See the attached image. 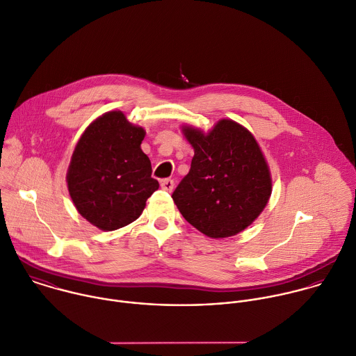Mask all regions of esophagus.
I'll return each instance as SVG.
<instances>
[{"label": "esophagus", "instance_id": "1", "mask_svg": "<svg viewBox=\"0 0 356 356\" xmlns=\"http://www.w3.org/2000/svg\"><path fill=\"white\" fill-rule=\"evenodd\" d=\"M161 187H162V190L170 193L173 190V187H175V181L172 179H163L161 181Z\"/></svg>", "mask_w": 356, "mask_h": 356}]
</instances>
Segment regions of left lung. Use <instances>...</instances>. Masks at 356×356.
Returning a JSON list of instances; mask_svg holds the SVG:
<instances>
[{"label": "left lung", "instance_id": "obj_1", "mask_svg": "<svg viewBox=\"0 0 356 356\" xmlns=\"http://www.w3.org/2000/svg\"><path fill=\"white\" fill-rule=\"evenodd\" d=\"M194 148L190 172L172 194L183 218L212 238L234 236L266 207L272 179L254 136L223 119L212 131L184 127Z\"/></svg>", "mask_w": 356, "mask_h": 356}]
</instances>
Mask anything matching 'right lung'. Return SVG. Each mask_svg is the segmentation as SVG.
<instances>
[{
  "mask_svg": "<svg viewBox=\"0 0 356 356\" xmlns=\"http://www.w3.org/2000/svg\"><path fill=\"white\" fill-rule=\"evenodd\" d=\"M144 136V129L112 111L94 120L74 148L66 176L69 194L79 213L101 230L134 222L159 187L140 147Z\"/></svg>",
  "mask_w": 356,
  "mask_h": 356,
  "instance_id": "obj_1",
  "label": "right lung"
}]
</instances>
